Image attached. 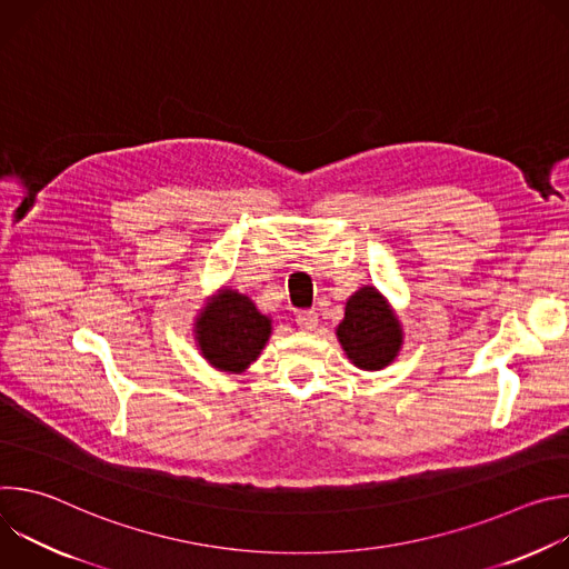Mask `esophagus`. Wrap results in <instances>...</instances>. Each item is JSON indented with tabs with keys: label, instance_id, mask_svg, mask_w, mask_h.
I'll list each match as a JSON object with an SVG mask.
<instances>
[{
	"label": "esophagus",
	"instance_id": "esophagus-1",
	"mask_svg": "<svg viewBox=\"0 0 569 569\" xmlns=\"http://www.w3.org/2000/svg\"><path fill=\"white\" fill-rule=\"evenodd\" d=\"M295 321H297L299 329L312 331V329H317V312L315 310H299L295 315Z\"/></svg>",
	"mask_w": 569,
	"mask_h": 569
}]
</instances>
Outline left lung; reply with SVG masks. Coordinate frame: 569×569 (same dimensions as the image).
<instances>
[{
    "mask_svg": "<svg viewBox=\"0 0 569 569\" xmlns=\"http://www.w3.org/2000/svg\"><path fill=\"white\" fill-rule=\"evenodd\" d=\"M336 336L353 367L380 371L398 358L405 333L387 297L376 286H362L347 299Z\"/></svg>",
    "mask_w": 569,
    "mask_h": 569,
    "instance_id": "left-lung-1",
    "label": "left lung"
}]
</instances>
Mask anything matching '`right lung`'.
I'll use <instances>...</instances> for the list:
<instances>
[{
  "label": "right lung",
  "mask_w": 569,
  "mask_h": 569,
  "mask_svg": "<svg viewBox=\"0 0 569 569\" xmlns=\"http://www.w3.org/2000/svg\"><path fill=\"white\" fill-rule=\"evenodd\" d=\"M272 336V317L229 286L207 297L193 319V340L209 367L222 373H242L259 360Z\"/></svg>",
  "instance_id": "1"
}]
</instances>
